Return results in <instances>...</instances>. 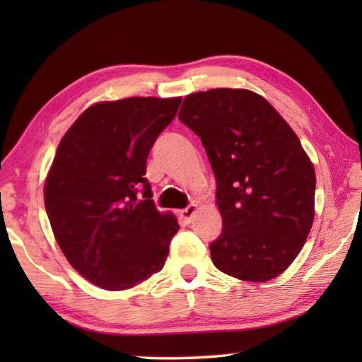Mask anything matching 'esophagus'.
I'll return each mask as SVG.
<instances>
[{"instance_id":"34e87169","label":"esophagus","mask_w":362,"mask_h":362,"mask_svg":"<svg viewBox=\"0 0 362 362\" xmlns=\"http://www.w3.org/2000/svg\"><path fill=\"white\" fill-rule=\"evenodd\" d=\"M196 211H198V204H188L185 209H182L180 211V217H182V220L185 223H189L193 220V217H194V214H196Z\"/></svg>"}]
</instances>
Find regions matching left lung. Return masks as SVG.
<instances>
[{
    "label": "left lung",
    "instance_id": "8db88e82",
    "mask_svg": "<svg viewBox=\"0 0 362 362\" xmlns=\"http://www.w3.org/2000/svg\"><path fill=\"white\" fill-rule=\"evenodd\" d=\"M179 119L201 139L216 175L223 228L209 246L214 265L254 283L279 276L315 218V168L296 132L247 89L189 94Z\"/></svg>",
    "mask_w": 362,
    "mask_h": 362
}]
</instances>
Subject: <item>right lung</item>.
<instances>
[{
  "label": "right lung",
  "mask_w": 362,
  "mask_h": 362,
  "mask_svg": "<svg viewBox=\"0 0 362 362\" xmlns=\"http://www.w3.org/2000/svg\"><path fill=\"white\" fill-rule=\"evenodd\" d=\"M180 102L95 103L60 140L45 183L46 212L70 265L102 289H131L168 259L179 223L158 212L145 173L151 146Z\"/></svg>",
  "instance_id": "right-lung-1"
}]
</instances>
